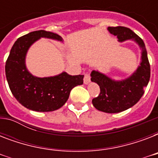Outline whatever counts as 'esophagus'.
<instances>
[{"mask_svg": "<svg viewBox=\"0 0 158 158\" xmlns=\"http://www.w3.org/2000/svg\"><path fill=\"white\" fill-rule=\"evenodd\" d=\"M84 84H89V83H90V76H89V74H84Z\"/></svg>", "mask_w": 158, "mask_h": 158, "instance_id": "34e87169", "label": "esophagus"}]
</instances>
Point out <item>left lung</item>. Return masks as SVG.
<instances>
[{
	"label": "left lung",
	"instance_id": "left-lung-1",
	"mask_svg": "<svg viewBox=\"0 0 158 158\" xmlns=\"http://www.w3.org/2000/svg\"><path fill=\"white\" fill-rule=\"evenodd\" d=\"M109 33L117 36L118 41L132 40L141 49V61L137 69L130 77L115 80L98 70L91 72V81L100 87V94L93 99V105L106 113L121 112L135 105L144 94L150 79V64L143 41L131 29L125 27H108Z\"/></svg>",
	"mask_w": 158,
	"mask_h": 158
}]
</instances>
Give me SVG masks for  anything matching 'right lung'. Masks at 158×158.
Returning <instances> with one entry per match:
<instances>
[{"label": "right lung", "instance_id": "right-lung-1", "mask_svg": "<svg viewBox=\"0 0 158 158\" xmlns=\"http://www.w3.org/2000/svg\"><path fill=\"white\" fill-rule=\"evenodd\" d=\"M41 38L63 42L60 36L45 30L31 32L18 38L6 63V75L16 100L29 110L48 112L59 109L69 98L73 88L84 83V75H69L66 72L51 77L34 76L26 67V55Z\"/></svg>", "mask_w": 158, "mask_h": 158}]
</instances>
